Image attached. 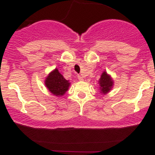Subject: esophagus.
I'll return each instance as SVG.
<instances>
[{
	"mask_svg": "<svg viewBox=\"0 0 155 155\" xmlns=\"http://www.w3.org/2000/svg\"><path fill=\"white\" fill-rule=\"evenodd\" d=\"M78 79H79V81H83L84 80L83 77H82V76H81V75H79V76H78Z\"/></svg>",
	"mask_w": 155,
	"mask_h": 155,
	"instance_id": "34e87169",
	"label": "esophagus"
}]
</instances>
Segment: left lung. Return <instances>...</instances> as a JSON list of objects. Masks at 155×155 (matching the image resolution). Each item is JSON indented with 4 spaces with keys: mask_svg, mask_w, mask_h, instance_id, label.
I'll use <instances>...</instances> for the list:
<instances>
[{
    "mask_svg": "<svg viewBox=\"0 0 155 155\" xmlns=\"http://www.w3.org/2000/svg\"><path fill=\"white\" fill-rule=\"evenodd\" d=\"M98 83H99L100 86V92L102 94L105 95L112 90L114 85V81L110 75L108 74L107 72L104 70L101 74V78L98 81Z\"/></svg>",
    "mask_w": 155,
    "mask_h": 155,
    "instance_id": "obj_1",
    "label": "left lung"
}]
</instances>
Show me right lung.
I'll return each mask as SVG.
<instances>
[{"label": "right lung", "instance_id": "1", "mask_svg": "<svg viewBox=\"0 0 155 155\" xmlns=\"http://www.w3.org/2000/svg\"><path fill=\"white\" fill-rule=\"evenodd\" d=\"M44 83L48 90L56 97H61L65 94L70 85V81L64 79L57 68L48 73L45 79Z\"/></svg>", "mask_w": 155, "mask_h": 155}]
</instances>
